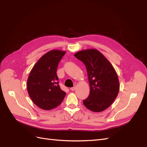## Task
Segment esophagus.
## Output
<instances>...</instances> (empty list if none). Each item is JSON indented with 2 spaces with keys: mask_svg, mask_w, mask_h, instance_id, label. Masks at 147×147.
<instances>
[{
  "mask_svg": "<svg viewBox=\"0 0 147 147\" xmlns=\"http://www.w3.org/2000/svg\"><path fill=\"white\" fill-rule=\"evenodd\" d=\"M75 88H76V85H74V87H72V88H70V90H71V91H75Z\"/></svg>",
  "mask_w": 147,
  "mask_h": 147,
  "instance_id": "obj_1",
  "label": "esophagus"
}]
</instances>
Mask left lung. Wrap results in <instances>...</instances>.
I'll return each mask as SVG.
<instances>
[{
	"label": "left lung",
	"instance_id": "obj_1",
	"mask_svg": "<svg viewBox=\"0 0 147 147\" xmlns=\"http://www.w3.org/2000/svg\"><path fill=\"white\" fill-rule=\"evenodd\" d=\"M74 56L85 65L90 83V95L83 101V104L92 112H102L112 104L119 92V83L116 71L96 49L80 51Z\"/></svg>",
	"mask_w": 147,
	"mask_h": 147
}]
</instances>
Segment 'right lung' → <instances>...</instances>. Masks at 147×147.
I'll list each match as a JSON object with an SVG mask.
<instances>
[{"mask_svg": "<svg viewBox=\"0 0 147 147\" xmlns=\"http://www.w3.org/2000/svg\"><path fill=\"white\" fill-rule=\"evenodd\" d=\"M65 51L53 50L38 59L31 70L27 81L28 94L39 108L49 110L61 104L66 93L59 85L56 70Z\"/></svg>", "mask_w": 147, "mask_h": 147, "instance_id": "obj_1", "label": "right lung"}]
</instances>
